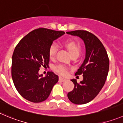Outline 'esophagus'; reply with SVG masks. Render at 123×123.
<instances>
[{
  "label": "esophagus",
  "mask_w": 123,
  "mask_h": 123,
  "mask_svg": "<svg viewBox=\"0 0 123 123\" xmlns=\"http://www.w3.org/2000/svg\"><path fill=\"white\" fill-rule=\"evenodd\" d=\"M66 79L65 78H62V77H59V81H61V82H64V81H66Z\"/></svg>",
  "instance_id": "1"
}]
</instances>
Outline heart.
Here are the masks:
<instances>
[{
    "instance_id": "obj_1",
    "label": "heart",
    "mask_w": 123,
    "mask_h": 123,
    "mask_svg": "<svg viewBox=\"0 0 123 123\" xmlns=\"http://www.w3.org/2000/svg\"><path fill=\"white\" fill-rule=\"evenodd\" d=\"M65 46L68 49L71 55H79L81 49L80 44L78 42H74L72 40L68 41L65 43ZM57 51H58V46L56 43H53L51 44L50 46L49 49V56L51 59H53L57 54ZM55 71L60 74L62 75H65L68 73V68L65 66V65H60L57 66L55 68Z\"/></svg>"
}]
</instances>
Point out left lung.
<instances>
[{"instance_id": "1", "label": "left lung", "mask_w": 123, "mask_h": 123, "mask_svg": "<svg viewBox=\"0 0 123 123\" xmlns=\"http://www.w3.org/2000/svg\"><path fill=\"white\" fill-rule=\"evenodd\" d=\"M83 40L86 57L75 75H83L79 83L75 79L71 81L74 88L68 93L69 100L76 105H84L92 101L103 87L109 68V60L106 49L100 40L87 31L77 30L67 32Z\"/></svg>"}]
</instances>
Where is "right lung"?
Segmentation results:
<instances>
[{
	"label": "right lung",
	"mask_w": 123,
	"mask_h": 123,
	"mask_svg": "<svg viewBox=\"0 0 123 123\" xmlns=\"http://www.w3.org/2000/svg\"><path fill=\"white\" fill-rule=\"evenodd\" d=\"M65 34L49 29H36L20 40L12 57L11 75L18 93L24 98L40 103L48 98L58 77L49 72L45 77L38 74L42 66L49 62V49L54 40Z\"/></svg>",
	"instance_id": "obj_1"
}]
</instances>
